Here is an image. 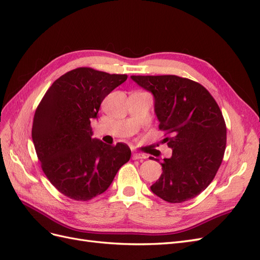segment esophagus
Wrapping results in <instances>:
<instances>
[{"label": "esophagus", "instance_id": "1", "mask_svg": "<svg viewBox=\"0 0 260 260\" xmlns=\"http://www.w3.org/2000/svg\"><path fill=\"white\" fill-rule=\"evenodd\" d=\"M132 158L133 159H145L146 156L143 154H139V153H133L132 155Z\"/></svg>", "mask_w": 260, "mask_h": 260}]
</instances>
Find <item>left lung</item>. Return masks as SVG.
I'll return each instance as SVG.
<instances>
[{
  "mask_svg": "<svg viewBox=\"0 0 260 260\" xmlns=\"http://www.w3.org/2000/svg\"><path fill=\"white\" fill-rule=\"evenodd\" d=\"M131 79L154 95L159 129L168 135L162 143L172 148L152 192L168 203L196 198L214 180L225 149L226 127L217 102L202 84L187 78L164 75Z\"/></svg>",
  "mask_w": 260,
  "mask_h": 260,
  "instance_id": "left-lung-1",
  "label": "left lung"
}]
</instances>
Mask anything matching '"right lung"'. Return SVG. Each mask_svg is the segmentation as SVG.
Segmentation results:
<instances>
[{"mask_svg":"<svg viewBox=\"0 0 260 260\" xmlns=\"http://www.w3.org/2000/svg\"><path fill=\"white\" fill-rule=\"evenodd\" d=\"M127 78L76 68L53 82L36 109L31 135L38 158L50 182L69 199L84 202L104 193L130 159L127 144L92 139L91 128L102 102Z\"/></svg>","mask_w":260,"mask_h":260,"instance_id":"right-lung-1","label":"right lung"}]
</instances>
